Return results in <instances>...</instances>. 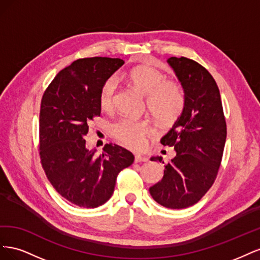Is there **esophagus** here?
<instances>
[{
    "instance_id": "esophagus-1",
    "label": "esophagus",
    "mask_w": 260,
    "mask_h": 260,
    "mask_svg": "<svg viewBox=\"0 0 260 260\" xmlns=\"http://www.w3.org/2000/svg\"><path fill=\"white\" fill-rule=\"evenodd\" d=\"M147 160H148L147 157H145L143 155H140V154L136 155V158H135L136 162H142V161H147Z\"/></svg>"
}]
</instances>
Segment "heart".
Masks as SVG:
<instances>
[{"instance_id":"obj_1","label":"heart","mask_w":260,"mask_h":260,"mask_svg":"<svg viewBox=\"0 0 260 260\" xmlns=\"http://www.w3.org/2000/svg\"><path fill=\"white\" fill-rule=\"evenodd\" d=\"M127 80L133 89L146 96V105L153 117L164 125L174 124L185 107V91L176 81L166 80V75L149 66H138L127 74ZM116 86L112 79L106 80L99 93V105L103 111L114 107ZM151 130L147 120L122 118L113 124L112 136L129 148L139 149L144 145L145 137Z\"/></svg>"}]
</instances>
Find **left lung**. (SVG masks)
<instances>
[{
	"label": "left lung",
	"mask_w": 260,
	"mask_h": 260,
	"mask_svg": "<svg viewBox=\"0 0 260 260\" xmlns=\"http://www.w3.org/2000/svg\"><path fill=\"white\" fill-rule=\"evenodd\" d=\"M167 61L183 86L186 102L182 115L160 140L177 154L149 193L161 206L181 209L198 203L214 184L222 159L226 123L218 85L208 70L183 56ZM151 160L161 162L162 158L157 156Z\"/></svg>",
	"instance_id": "obj_1"
}]
</instances>
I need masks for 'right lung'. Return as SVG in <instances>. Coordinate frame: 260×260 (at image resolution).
Segmentation results:
<instances>
[{
    "label": "right lung",
    "mask_w": 260,
    "mask_h": 260,
    "mask_svg": "<svg viewBox=\"0 0 260 260\" xmlns=\"http://www.w3.org/2000/svg\"><path fill=\"white\" fill-rule=\"evenodd\" d=\"M124 61L88 57L75 60L56 75L45 90L39 120V151L42 167L62 198L83 208L105 204L114 193L117 176L131 166L135 156L116 144L103 153L85 148L84 136L101 115V86Z\"/></svg>",
    "instance_id": "1"
}]
</instances>
